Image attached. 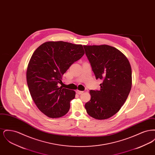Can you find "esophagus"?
I'll return each instance as SVG.
<instances>
[{"label": "esophagus", "mask_w": 155, "mask_h": 155, "mask_svg": "<svg viewBox=\"0 0 155 155\" xmlns=\"http://www.w3.org/2000/svg\"><path fill=\"white\" fill-rule=\"evenodd\" d=\"M83 92H84V91H78V90L76 91V93H77V94H78V95H81Z\"/></svg>", "instance_id": "34e87169"}]
</instances>
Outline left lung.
<instances>
[{
  "label": "left lung",
  "instance_id": "8db88e82",
  "mask_svg": "<svg viewBox=\"0 0 155 155\" xmlns=\"http://www.w3.org/2000/svg\"><path fill=\"white\" fill-rule=\"evenodd\" d=\"M85 54L101 89L91 90V100L85 107L90 116L97 120L110 118L125 103L132 86V71L128 60L111 46L84 45Z\"/></svg>",
  "mask_w": 155,
  "mask_h": 155
}]
</instances>
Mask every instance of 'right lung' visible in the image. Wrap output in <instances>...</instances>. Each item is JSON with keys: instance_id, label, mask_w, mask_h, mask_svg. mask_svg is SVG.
Here are the masks:
<instances>
[{"instance_id": "1", "label": "right lung", "mask_w": 155, "mask_h": 155, "mask_svg": "<svg viewBox=\"0 0 155 155\" xmlns=\"http://www.w3.org/2000/svg\"><path fill=\"white\" fill-rule=\"evenodd\" d=\"M81 45L46 42L32 54L27 70L31 96L39 110L51 118L63 116L68 111L74 91L59 87L62 76L84 54Z\"/></svg>"}]
</instances>
